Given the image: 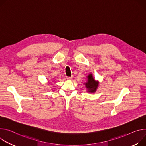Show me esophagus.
<instances>
[{"label":"esophagus","mask_w":146,"mask_h":146,"mask_svg":"<svg viewBox=\"0 0 146 146\" xmlns=\"http://www.w3.org/2000/svg\"><path fill=\"white\" fill-rule=\"evenodd\" d=\"M73 78V77L71 76V77H67V78H67L68 80H71V79H72Z\"/></svg>","instance_id":"esophagus-1"}]
</instances>
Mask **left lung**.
Wrapping results in <instances>:
<instances>
[{"label":"left lung","instance_id":"8db88e82","mask_svg":"<svg viewBox=\"0 0 146 146\" xmlns=\"http://www.w3.org/2000/svg\"><path fill=\"white\" fill-rule=\"evenodd\" d=\"M86 88L87 89V92H95L99 84V82L96 81L95 79L92 77L91 73L89 74L87 76V82L84 83Z\"/></svg>","mask_w":146,"mask_h":146}]
</instances>
